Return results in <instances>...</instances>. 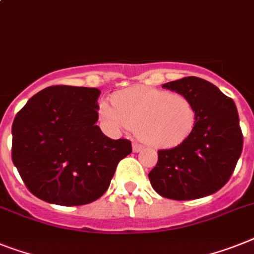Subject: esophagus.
Listing matches in <instances>:
<instances>
[{
	"mask_svg": "<svg viewBox=\"0 0 254 254\" xmlns=\"http://www.w3.org/2000/svg\"><path fill=\"white\" fill-rule=\"evenodd\" d=\"M132 149H133V152H135V153H137V152H140V150L144 149V146H142L140 142L133 141V142H132Z\"/></svg>",
	"mask_w": 254,
	"mask_h": 254,
	"instance_id": "34e87169",
	"label": "esophagus"
}]
</instances>
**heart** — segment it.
I'll use <instances>...</instances> for the list:
<instances>
[{
	"label": "heart",
	"mask_w": 254,
	"mask_h": 254,
	"mask_svg": "<svg viewBox=\"0 0 254 254\" xmlns=\"http://www.w3.org/2000/svg\"><path fill=\"white\" fill-rule=\"evenodd\" d=\"M113 108L100 106V115L113 128L136 129L142 141L154 148H173L187 139L196 121L190 98L183 93L135 87L114 94Z\"/></svg>",
	"instance_id": "heart-1"
}]
</instances>
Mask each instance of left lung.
Instances as JSON below:
<instances>
[{
    "instance_id": "1",
    "label": "left lung",
    "mask_w": 254,
    "mask_h": 254,
    "mask_svg": "<svg viewBox=\"0 0 254 254\" xmlns=\"http://www.w3.org/2000/svg\"><path fill=\"white\" fill-rule=\"evenodd\" d=\"M162 87L190 98L196 121L188 137L171 149L158 150L149 173L152 187L162 197L194 200L215 193L227 183L243 150V132L231 97L196 76Z\"/></svg>"
}]
</instances>
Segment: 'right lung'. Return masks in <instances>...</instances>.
I'll use <instances>...</instances> for the list:
<instances>
[{"label": "right lung", "instance_id": "1", "mask_svg": "<svg viewBox=\"0 0 254 254\" xmlns=\"http://www.w3.org/2000/svg\"><path fill=\"white\" fill-rule=\"evenodd\" d=\"M98 96L97 88L52 85L15 115L12 162L40 200L62 206L93 202L132 152L129 140L109 139L96 126Z\"/></svg>", "mask_w": 254, "mask_h": 254}]
</instances>
